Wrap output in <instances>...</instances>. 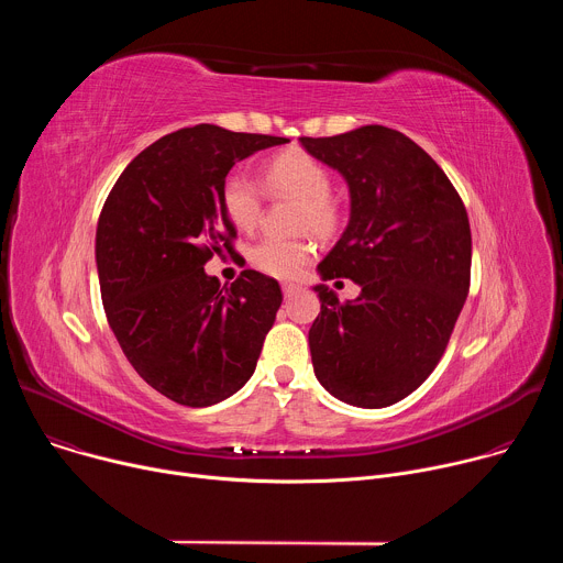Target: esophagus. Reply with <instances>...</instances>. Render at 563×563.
<instances>
[{"label": "esophagus", "instance_id": "34e87169", "mask_svg": "<svg viewBox=\"0 0 563 563\" xmlns=\"http://www.w3.org/2000/svg\"><path fill=\"white\" fill-rule=\"evenodd\" d=\"M300 291V287L298 285H294V283H285L283 285V294H285V298H291L294 294H298Z\"/></svg>", "mask_w": 563, "mask_h": 563}]
</instances>
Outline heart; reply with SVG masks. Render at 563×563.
<instances>
[{"label": "heart", "mask_w": 563, "mask_h": 563, "mask_svg": "<svg viewBox=\"0 0 563 563\" xmlns=\"http://www.w3.org/2000/svg\"><path fill=\"white\" fill-rule=\"evenodd\" d=\"M263 183L272 196L298 200L296 229H311L318 235H334L343 222L339 202L330 196L332 176L323 163L302 151L289 148L274 155L263 167ZM222 207L229 220L243 231H252L263 213V189L245 174L233 172L222 183ZM316 245L305 235H265L252 247L250 258L256 269L274 278H294L313 256Z\"/></svg>", "instance_id": "1"}]
</instances>
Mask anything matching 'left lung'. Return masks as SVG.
<instances>
[{"label":"left lung","instance_id":"8db88e82","mask_svg":"<svg viewBox=\"0 0 563 563\" xmlns=\"http://www.w3.org/2000/svg\"><path fill=\"white\" fill-rule=\"evenodd\" d=\"M300 144L350 189V222L318 274L361 287L347 302L323 283L313 287V374L343 404L387 408L445 352L470 289L467 213L443 169L400 131L367 124Z\"/></svg>","mask_w":563,"mask_h":563}]
</instances>
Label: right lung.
<instances>
[{
	"label": "right lung",
	"mask_w": 563,
	"mask_h": 563,
	"mask_svg": "<svg viewBox=\"0 0 563 563\" xmlns=\"http://www.w3.org/2000/svg\"><path fill=\"white\" fill-rule=\"evenodd\" d=\"M287 137L196 124L137 153L111 189L96 233L109 325L133 369L159 394L207 408L243 387L283 302L245 269L229 287L205 263L231 250L222 207L231 167Z\"/></svg>",
	"instance_id": "add662e5"
}]
</instances>
